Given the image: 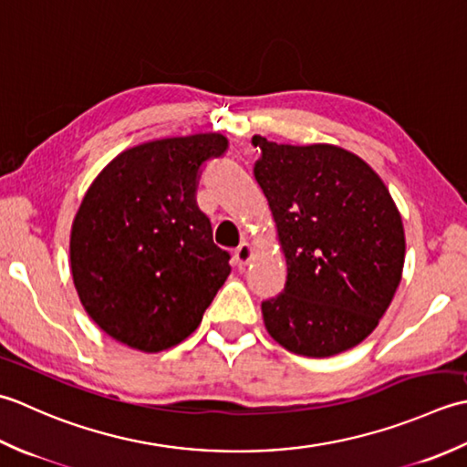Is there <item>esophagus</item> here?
Here are the masks:
<instances>
[{"label":"esophagus","mask_w":467,"mask_h":467,"mask_svg":"<svg viewBox=\"0 0 467 467\" xmlns=\"http://www.w3.org/2000/svg\"><path fill=\"white\" fill-rule=\"evenodd\" d=\"M252 258H254V250H252L250 244H242V245L237 247V250L234 252V260H235L237 268H245V265L252 262Z\"/></svg>","instance_id":"esophagus-1"}]
</instances>
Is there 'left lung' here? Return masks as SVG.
<instances>
[{
	"instance_id": "obj_1",
	"label": "left lung",
	"mask_w": 467,
	"mask_h": 467,
	"mask_svg": "<svg viewBox=\"0 0 467 467\" xmlns=\"http://www.w3.org/2000/svg\"><path fill=\"white\" fill-rule=\"evenodd\" d=\"M254 177L288 265L262 302L265 330L294 355L332 357L363 342L391 304L405 262L401 213L363 159L335 145H278L260 135Z\"/></svg>"
}]
</instances>
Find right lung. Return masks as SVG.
Returning <instances> with one entry per match:
<instances>
[{"mask_svg": "<svg viewBox=\"0 0 467 467\" xmlns=\"http://www.w3.org/2000/svg\"><path fill=\"white\" fill-rule=\"evenodd\" d=\"M220 132L149 140L122 150L92 181L70 234V270L84 310L142 353L179 345L230 275L197 207L199 173L222 157Z\"/></svg>", "mask_w": 467, "mask_h": 467, "instance_id": "right-lung-1", "label": "right lung"}]
</instances>
